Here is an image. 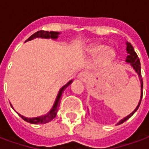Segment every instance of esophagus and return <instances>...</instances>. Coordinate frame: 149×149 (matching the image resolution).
Here are the masks:
<instances>
[{"label": "esophagus", "instance_id": "34e87169", "mask_svg": "<svg viewBox=\"0 0 149 149\" xmlns=\"http://www.w3.org/2000/svg\"><path fill=\"white\" fill-rule=\"evenodd\" d=\"M78 78L82 81H85L88 78V73L86 72H81L80 74L78 75Z\"/></svg>", "mask_w": 149, "mask_h": 149}]
</instances>
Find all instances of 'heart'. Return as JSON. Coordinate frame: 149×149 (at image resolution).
<instances>
[{
    "mask_svg": "<svg viewBox=\"0 0 149 149\" xmlns=\"http://www.w3.org/2000/svg\"><path fill=\"white\" fill-rule=\"evenodd\" d=\"M87 52L90 56H96L101 54V62L104 65H108L112 61L116 56V51L114 49L107 47L101 43H96L88 46L86 49Z\"/></svg>",
    "mask_w": 149,
    "mask_h": 149,
    "instance_id": "1",
    "label": "heart"
}]
</instances>
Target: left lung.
<instances>
[{
  "label": "left lung",
  "instance_id": "1",
  "mask_svg": "<svg viewBox=\"0 0 149 149\" xmlns=\"http://www.w3.org/2000/svg\"><path fill=\"white\" fill-rule=\"evenodd\" d=\"M126 51H127V53H128V55L126 56V60H125V62L126 63H128V64H130L131 65V67L133 69H134V71L137 73L138 77H139V79H140V82H141V100L139 101V103H138L137 106L136 108L135 109L134 111L132 112H131L129 115H128L127 116H125L123 119H121L120 121L116 124V125H119L122 124V123H124L125 121H126L127 120L131 117L134 114L135 112H136V110L138 109V108L140 106V104H141V99H142V96H143V81H142V77H141V63H140V60H139V57H138L137 54L135 52L134 49H133V47L132 45L130 43L126 42Z\"/></svg>",
  "mask_w": 149,
  "mask_h": 149
}]
</instances>
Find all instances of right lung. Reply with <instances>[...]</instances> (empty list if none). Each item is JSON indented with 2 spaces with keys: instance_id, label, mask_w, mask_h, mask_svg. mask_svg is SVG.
<instances>
[{
  "instance_id": "add662e5",
  "label": "right lung",
  "mask_w": 149,
  "mask_h": 149,
  "mask_svg": "<svg viewBox=\"0 0 149 149\" xmlns=\"http://www.w3.org/2000/svg\"><path fill=\"white\" fill-rule=\"evenodd\" d=\"M59 35H60V33L58 32H49V31H37V33H35L34 34H33L29 38H28V40L26 41H29V40H33L35 38H45V39H52V40H56L58 38ZM25 41V42H26ZM73 80H71L69 81L66 84H65L63 87L59 90V93L57 94V97L56 98V100L53 105H52V108L51 109V110L49 111L47 114L44 116H37V117H32V118H29V117H25L24 116L21 115L20 113H18V115L21 116V118L23 119L24 120H25L26 122H29L30 124H34V125H37V124H46V123H49L51 120H52L53 119L56 117V112H57V110H58V107L60 105V100H61V97L62 96V93L65 90V88H67L68 85H70L72 84ZM12 108L13 109V107L11 104Z\"/></svg>"
}]
</instances>
